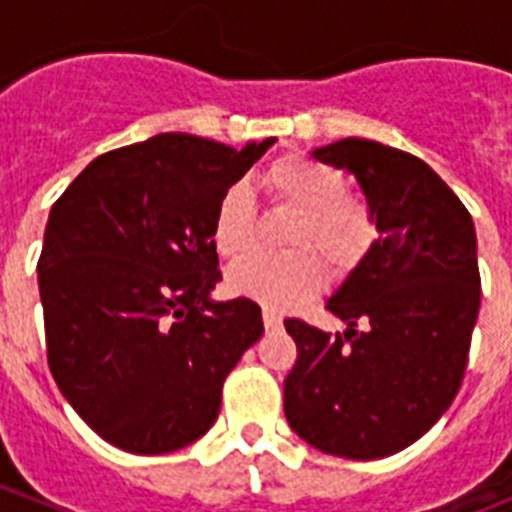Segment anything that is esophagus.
<instances>
[{"mask_svg": "<svg viewBox=\"0 0 512 512\" xmlns=\"http://www.w3.org/2000/svg\"><path fill=\"white\" fill-rule=\"evenodd\" d=\"M264 325H266V330H277L279 325H282V315L266 307V310H264Z\"/></svg>", "mask_w": 512, "mask_h": 512, "instance_id": "34e87169", "label": "esophagus"}]
</instances>
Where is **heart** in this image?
Here are the masks:
<instances>
[{
    "mask_svg": "<svg viewBox=\"0 0 512 512\" xmlns=\"http://www.w3.org/2000/svg\"><path fill=\"white\" fill-rule=\"evenodd\" d=\"M274 207L295 212L287 256H246L256 246L259 220L251 192L243 184L225 189L212 212V243L217 253L235 261L228 269V289L251 297L271 310H287L323 292L328 269H354L377 238V217L369 202L346 192V176L336 166L305 153H287L261 174Z\"/></svg>",
    "mask_w": 512,
    "mask_h": 512,
    "instance_id": "b5f03b06",
    "label": "heart"
}]
</instances>
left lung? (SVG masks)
<instances>
[{
	"label": "left lung",
	"instance_id": "obj_1",
	"mask_svg": "<svg viewBox=\"0 0 512 512\" xmlns=\"http://www.w3.org/2000/svg\"><path fill=\"white\" fill-rule=\"evenodd\" d=\"M312 156L356 176L379 238L328 300L343 333L284 320L297 343L284 415L325 454L382 459L431 431L459 392L482 297L477 233L418 156L364 138Z\"/></svg>",
	"mask_w": 512,
	"mask_h": 512
}]
</instances>
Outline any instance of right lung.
<instances>
[{
	"label": "right lung",
	"mask_w": 512,
	"mask_h": 512,
	"mask_svg": "<svg viewBox=\"0 0 512 512\" xmlns=\"http://www.w3.org/2000/svg\"><path fill=\"white\" fill-rule=\"evenodd\" d=\"M277 138L187 133L94 158L51 207L38 261L48 366L94 433L169 454L220 413L223 382L264 333L261 307L215 302L212 212Z\"/></svg>",
	"instance_id": "obj_1"
}]
</instances>
